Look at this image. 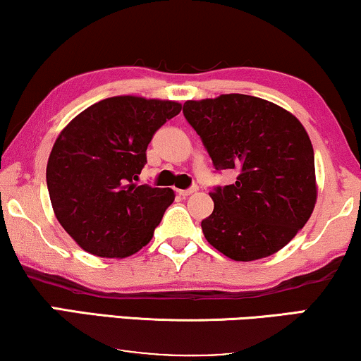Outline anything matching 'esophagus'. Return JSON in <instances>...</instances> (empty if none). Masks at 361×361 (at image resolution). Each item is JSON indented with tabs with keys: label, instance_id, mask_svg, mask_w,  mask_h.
Returning a JSON list of instances; mask_svg holds the SVG:
<instances>
[{
	"label": "esophagus",
	"instance_id": "obj_1",
	"mask_svg": "<svg viewBox=\"0 0 361 361\" xmlns=\"http://www.w3.org/2000/svg\"><path fill=\"white\" fill-rule=\"evenodd\" d=\"M195 190H197V185H192V187H189V189H184V190H177V192H179V195H182V197H187V195L194 194Z\"/></svg>",
	"mask_w": 361,
	"mask_h": 361
}]
</instances>
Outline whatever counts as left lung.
<instances>
[{
    "mask_svg": "<svg viewBox=\"0 0 361 361\" xmlns=\"http://www.w3.org/2000/svg\"><path fill=\"white\" fill-rule=\"evenodd\" d=\"M215 172L235 169V184L212 189L214 212L202 220L209 243L235 261L276 253L307 224L315 205L314 149L294 115L240 93L185 102Z\"/></svg>",
    "mask_w": 361,
    "mask_h": 361,
    "instance_id": "8db88e82",
    "label": "left lung"
}]
</instances>
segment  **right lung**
Returning <instances> with one entry per match:
<instances>
[{
  "label": "right lung",
  "instance_id": "obj_1",
  "mask_svg": "<svg viewBox=\"0 0 361 361\" xmlns=\"http://www.w3.org/2000/svg\"><path fill=\"white\" fill-rule=\"evenodd\" d=\"M176 102L113 97L88 106L59 135L46 179L54 214L88 253L125 258L152 238L174 190L137 185L154 133Z\"/></svg>",
  "mask_w": 361,
  "mask_h": 361
}]
</instances>
